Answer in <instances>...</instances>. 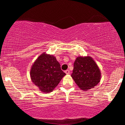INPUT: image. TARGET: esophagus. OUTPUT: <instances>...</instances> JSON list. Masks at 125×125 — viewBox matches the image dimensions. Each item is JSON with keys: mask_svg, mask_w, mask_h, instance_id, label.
Masks as SVG:
<instances>
[{"mask_svg": "<svg viewBox=\"0 0 125 125\" xmlns=\"http://www.w3.org/2000/svg\"><path fill=\"white\" fill-rule=\"evenodd\" d=\"M65 73L66 74H69V73H70V71H69V70H66V71H65Z\"/></svg>", "mask_w": 125, "mask_h": 125, "instance_id": "34e87169", "label": "esophagus"}]
</instances>
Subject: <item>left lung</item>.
Masks as SVG:
<instances>
[{
    "mask_svg": "<svg viewBox=\"0 0 125 125\" xmlns=\"http://www.w3.org/2000/svg\"><path fill=\"white\" fill-rule=\"evenodd\" d=\"M101 76L100 70L92 57H77L71 76L81 90H88L93 88L100 83Z\"/></svg>",
    "mask_w": 125,
    "mask_h": 125,
    "instance_id": "left-lung-1",
    "label": "left lung"
}]
</instances>
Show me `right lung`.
Here are the masks:
<instances>
[{
    "instance_id": "obj_1",
    "label": "right lung",
    "mask_w": 125,
    "mask_h": 125,
    "mask_svg": "<svg viewBox=\"0 0 125 125\" xmlns=\"http://www.w3.org/2000/svg\"><path fill=\"white\" fill-rule=\"evenodd\" d=\"M65 75L56 57L45 53L39 56L30 71L32 81L44 93L52 92Z\"/></svg>"
}]
</instances>
